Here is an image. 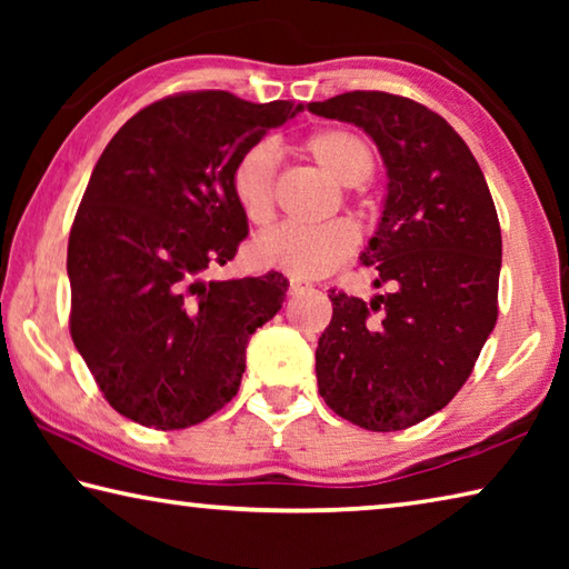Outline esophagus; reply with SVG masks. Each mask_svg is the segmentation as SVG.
<instances>
[{
    "instance_id": "1",
    "label": "esophagus",
    "mask_w": 569,
    "mask_h": 569,
    "mask_svg": "<svg viewBox=\"0 0 569 569\" xmlns=\"http://www.w3.org/2000/svg\"><path fill=\"white\" fill-rule=\"evenodd\" d=\"M306 288H311V283L303 281V278H291V281H288V291H291V293L306 291Z\"/></svg>"
}]
</instances>
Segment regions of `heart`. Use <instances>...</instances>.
Instances as JSON below:
<instances>
[{
  "label": "heart",
  "mask_w": 569,
  "mask_h": 569,
  "mask_svg": "<svg viewBox=\"0 0 569 569\" xmlns=\"http://www.w3.org/2000/svg\"><path fill=\"white\" fill-rule=\"evenodd\" d=\"M303 152L341 186H361L373 170V152L361 134L341 128H323L308 134ZM276 152L268 142L248 148L230 170V190L250 223H266L273 216ZM356 233L343 220L303 226L281 223L256 238L253 258L258 266L319 278L339 268L353 253Z\"/></svg>",
  "instance_id": "1"
}]
</instances>
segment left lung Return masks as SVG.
I'll use <instances>...</instances> for the list:
<instances>
[{
  "mask_svg": "<svg viewBox=\"0 0 569 569\" xmlns=\"http://www.w3.org/2000/svg\"><path fill=\"white\" fill-rule=\"evenodd\" d=\"M308 110L351 122L387 168L377 230L359 261L389 293L329 291L316 349L323 401L369 431H399L445 409L497 323L502 233L485 172L457 130L389 92H343Z\"/></svg>",
  "mask_w": 569,
  "mask_h": 569,
  "instance_id": "1",
  "label": "left lung"
}]
</instances>
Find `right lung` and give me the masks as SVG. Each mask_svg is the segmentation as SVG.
Returning a JSON list of instances; mask_svg holds the SVG:
<instances>
[{
  "instance_id": "1",
  "label": "right lung",
  "mask_w": 569,
  "mask_h": 569,
  "mask_svg": "<svg viewBox=\"0 0 569 569\" xmlns=\"http://www.w3.org/2000/svg\"><path fill=\"white\" fill-rule=\"evenodd\" d=\"M301 104L223 90L172 94L122 124L77 210L67 276L70 331L104 399L162 431L236 397L246 346L281 311V273L206 281L233 261L248 218L230 170Z\"/></svg>"
}]
</instances>
